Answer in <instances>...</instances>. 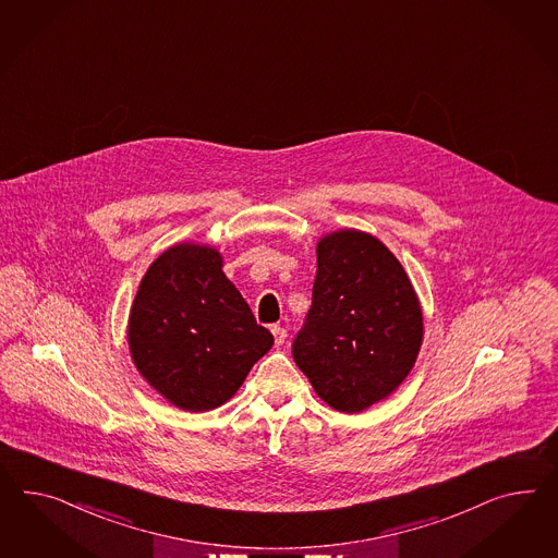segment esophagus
I'll list each match as a JSON object with an SVG mask.
<instances>
[{"label": "esophagus", "instance_id": "1", "mask_svg": "<svg viewBox=\"0 0 558 558\" xmlns=\"http://www.w3.org/2000/svg\"><path fill=\"white\" fill-rule=\"evenodd\" d=\"M271 335H274L276 345H282V343H284V339H287V329H284V327H280V325H274V327H271Z\"/></svg>", "mask_w": 558, "mask_h": 558}]
</instances>
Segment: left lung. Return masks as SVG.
Listing matches in <instances>:
<instances>
[{"instance_id": "8db88e82", "label": "left lung", "mask_w": 558, "mask_h": 558, "mask_svg": "<svg viewBox=\"0 0 558 558\" xmlns=\"http://www.w3.org/2000/svg\"><path fill=\"white\" fill-rule=\"evenodd\" d=\"M422 311L402 264L381 241L341 229L317 243V276L294 362L320 400L362 412L407 379L422 345Z\"/></svg>"}]
</instances>
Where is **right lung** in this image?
I'll return each mask as SVG.
<instances>
[{
    "label": "right lung",
    "instance_id": "add662e5",
    "mask_svg": "<svg viewBox=\"0 0 558 558\" xmlns=\"http://www.w3.org/2000/svg\"><path fill=\"white\" fill-rule=\"evenodd\" d=\"M142 377L170 404L205 412L226 404L274 345L209 245L177 243L144 274L128 323Z\"/></svg>",
    "mask_w": 558,
    "mask_h": 558
}]
</instances>
